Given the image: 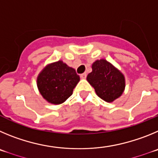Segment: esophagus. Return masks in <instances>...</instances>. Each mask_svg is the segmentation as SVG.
<instances>
[{
  "instance_id": "34e87169",
  "label": "esophagus",
  "mask_w": 158,
  "mask_h": 158,
  "mask_svg": "<svg viewBox=\"0 0 158 158\" xmlns=\"http://www.w3.org/2000/svg\"><path fill=\"white\" fill-rule=\"evenodd\" d=\"M81 79H86V73H82L80 75Z\"/></svg>"
}]
</instances>
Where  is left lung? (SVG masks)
Here are the masks:
<instances>
[{
	"label": "left lung",
	"instance_id": "left-lung-1",
	"mask_svg": "<svg viewBox=\"0 0 158 158\" xmlns=\"http://www.w3.org/2000/svg\"><path fill=\"white\" fill-rule=\"evenodd\" d=\"M86 80L94 88L96 94L106 102H114L124 91L123 74L105 59L92 64V72L88 74Z\"/></svg>",
	"mask_w": 158,
	"mask_h": 158
}]
</instances>
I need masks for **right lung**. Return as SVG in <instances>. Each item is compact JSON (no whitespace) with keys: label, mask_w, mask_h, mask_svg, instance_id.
<instances>
[{"label":"right lung","mask_w":158,"mask_h":158,"mask_svg":"<svg viewBox=\"0 0 158 158\" xmlns=\"http://www.w3.org/2000/svg\"><path fill=\"white\" fill-rule=\"evenodd\" d=\"M80 78L76 70L62 60L47 64L37 77V86L47 102L62 104L72 94Z\"/></svg>","instance_id":"1"}]
</instances>
